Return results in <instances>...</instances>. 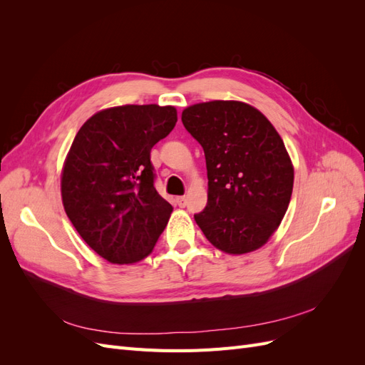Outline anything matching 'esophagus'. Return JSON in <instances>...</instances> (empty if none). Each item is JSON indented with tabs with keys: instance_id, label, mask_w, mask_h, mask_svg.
I'll list each match as a JSON object with an SVG mask.
<instances>
[{
	"instance_id": "esophagus-1",
	"label": "esophagus",
	"mask_w": 365,
	"mask_h": 365,
	"mask_svg": "<svg viewBox=\"0 0 365 365\" xmlns=\"http://www.w3.org/2000/svg\"><path fill=\"white\" fill-rule=\"evenodd\" d=\"M176 202H178V205H180V207H185V204H187V197H185V196L176 197Z\"/></svg>"
}]
</instances>
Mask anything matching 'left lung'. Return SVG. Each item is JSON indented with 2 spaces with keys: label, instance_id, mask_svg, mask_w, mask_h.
Segmentation results:
<instances>
[{
  "label": "left lung",
  "instance_id": "1",
  "mask_svg": "<svg viewBox=\"0 0 365 365\" xmlns=\"http://www.w3.org/2000/svg\"><path fill=\"white\" fill-rule=\"evenodd\" d=\"M181 120L205 153L208 200L196 224L224 252L260 248L292 195L294 168L279 132L256 108L236 101L192 105Z\"/></svg>",
  "mask_w": 365,
  "mask_h": 365
}]
</instances>
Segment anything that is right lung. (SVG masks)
Instances as JSON below:
<instances>
[{"mask_svg": "<svg viewBox=\"0 0 365 365\" xmlns=\"http://www.w3.org/2000/svg\"><path fill=\"white\" fill-rule=\"evenodd\" d=\"M176 120L173 106H115L88 118L74 137L61 180L63 208L108 262L145 259L169 222L173 208L155 189L150 150Z\"/></svg>", "mask_w": 365, "mask_h": 365, "instance_id": "1", "label": "right lung"}]
</instances>
